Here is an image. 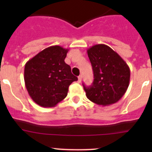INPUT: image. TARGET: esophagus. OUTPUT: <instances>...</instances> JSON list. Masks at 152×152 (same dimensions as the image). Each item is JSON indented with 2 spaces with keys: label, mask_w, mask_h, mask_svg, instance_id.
Wrapping results in <instances>:
<instances>
[{
  "label": "esophagus",
  "mask_w": 152,
  "mask_h": 152,
  "mask_svg": "<svg viewBox=\"0 0 152 152\" xmlns=\"http://www.w3.org/2000/svg\"><path fill=\"white\" fill-rule=\"evenodd\" d=\"M82 80V75H79L78 76V82H80Z\"/></svg>",
  "instance_id": "obj_1"
}]
</instances>
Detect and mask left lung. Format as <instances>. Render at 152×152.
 I'll use <instances>...</instances> for the list:
<instances>
[{
	"mask_svg": "<svg viewBox=\"0 0 152 152\" xmlns=\"http://www.w3.org/2000/svg\"><path fill=\"white\" fill-rule=\"evenodd\" d=\"M87 52L94 78L88 88L83 84L87 97L102 106L118 102L129 84V67L118 53L104 44L93 45Z\"/></svg>",
	"mask_w": 152,
	"mask_h": 152,
	"instance_id": "obj_1",
	"label": "left lung"
}]
</instances>
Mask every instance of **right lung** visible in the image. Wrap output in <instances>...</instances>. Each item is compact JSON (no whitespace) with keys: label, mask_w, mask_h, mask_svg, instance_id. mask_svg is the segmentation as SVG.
<instances>
[{"label":"right lung","mask_w":152,"mask_h":152,"mask_svg":"<svg viewBox=\"0 0 152 152\" xmlns=\"http://www.w3.org/2000/svg\"><path fill=\"white\" fill-rule=\"evenodd\" d=\"M68 49L53 45L43 49L25 64L24 81L30 97L42 107H53L64 100L69 85L77 77L64 62Z\"/></svg>","instance_id":"right-lung-1"}]
</instances>
